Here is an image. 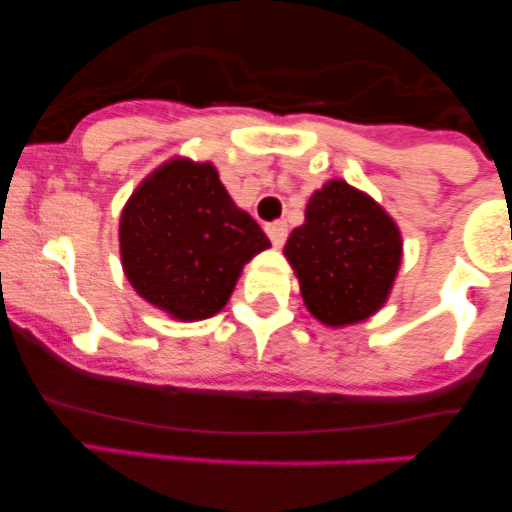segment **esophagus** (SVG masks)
<instances>
[{
  "instance_id": "obj_1",
  "label": "esophagus",
  "mask_w": 512,
  "mask_h": 512,
  "mask_svg": "<svg viewBox=\"0 0 512 512\" xmlns=\"http://www.w3.org/2000/svg\"><path fill=\"white\" fill-rule=\"evenodd\" d=\"M266 233H269L271 243L277 248L284 246V241H287V225L284 223H269L266 225Z\"/></svg>"
}]
</instances>
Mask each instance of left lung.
<instances>
[{
	"label": "left lung",
	"mask_w": 512,
	"mask_h": 512,
	"mask_svg": "<svg viewBox=\"0 0 512 512\" xmlns=\"http://www.w3.org/2000/svg\"><path fill=\"white\" fill-rule=\"evenodd\" d=\"M307 312L328 328L372 318L402 264V233L377 200L343 179L315 189L284 246Z\"/></svg>",
	"instance_id": "obj_1"
}]
</instances>
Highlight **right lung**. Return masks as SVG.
I'll use <instances>...</instances> for the list:
<instances>
[{
  "mask_svg": "<svg viewBox=\"0 0 512 512\" xmlns=\"http://www.w3.org/2000/svg\"><path fill=\"white\" fill-rule=\"evenodd\" d=\"M120 261L133 289L194 323L228 305L243 266L271 246L230 200L210 161L174 156L135 187L120 215Z\"/></svg>",
  "mask_w": 512,
  "mask_h": 512,
  "instance_id": "add662e5",
  "label": "right lung"
}]
</instances>
